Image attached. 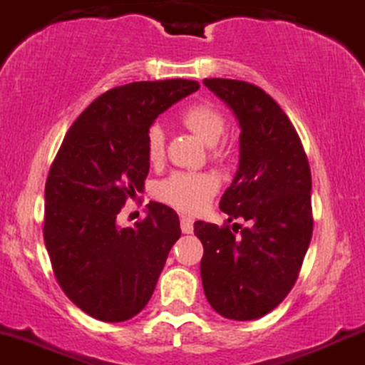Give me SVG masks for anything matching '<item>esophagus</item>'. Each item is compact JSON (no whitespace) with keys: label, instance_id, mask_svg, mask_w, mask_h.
Returning <instances> with one entry per match:
<instances>
[{"label":"esophagus","instance_id":"34e87169","mask_svg":"<svg viewBox=\"0 0 365 365\" xmlns=\"http://www.w3.org/2000/svg\"><path fill=\"white\" fill-rule=\"evenodd\" d=\"M180 227H182L183 234H192L194 232V220H190L189 216H182L180 218Z\"/></svg>","mask_w":365,"mask_h":365}]
</instances>
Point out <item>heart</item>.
Listing matches in <instances>:
<instances>
[{"mask_svg":"<svg viewBox=\"0 0 365 365\" xmlns=\"http://www.w3.org/2000/svg\"><path fill=\"white\" fill-rule=\"evenodd\" d=\"M182 121L206 145H216L225 131V119L213 103L199 102L187 107ZM164 130L161 124H152L147 131V158L158 164L164 158ZM218 190V180L210 173H183L176 171L163 180L158 187V197L185 213H199Z\"/></svg>","mask_w":365,"mask_h":365,"instance_id":"b5f03b06","label":"heart"}]
</instances>
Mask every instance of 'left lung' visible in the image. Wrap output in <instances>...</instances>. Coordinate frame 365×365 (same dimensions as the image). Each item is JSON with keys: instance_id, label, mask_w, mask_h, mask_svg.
<instances>
[{"instance_id": "obj_1", "label": "left lung", "mask_w": 365, "mask_h": 365, "mask_svg": "<svg viewBox=\"0 0 365 365\" xmlns=\"http://www.w3.org/2000/svg\"><path fill=\"white\" fill-rule=\"evenodd\" d=\"M204 86L241 128L239 166L220 210L228 223L247 222L194 223L204 246V294L222 317L255 320L286 298L310 246V166L289 118L262 88L222 78L204 79Z\"/></svg>"}]
</instances>
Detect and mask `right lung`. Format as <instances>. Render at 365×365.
<instances>
[{
    "label": "right lung",
    "mask_w": 365,
    "mask_h": 365,
    "mask_svg": "<svg viewBox=\"0 0 365 365\" xmlns=\"http://www.w3.org/2000/svg\"><path fill=\"white\" fill-rule=\"evenodd\" d=\"M197 90L189 79L112 88L76 119L51 164L46 250L63 293L93 319L124 322L142 312L182 235L178 215L161 202L147 204L135 227H119L115 218L145 187L149 128Z\"/></svg>",
    "instance_id": "obj_1"
}]
</instances>
